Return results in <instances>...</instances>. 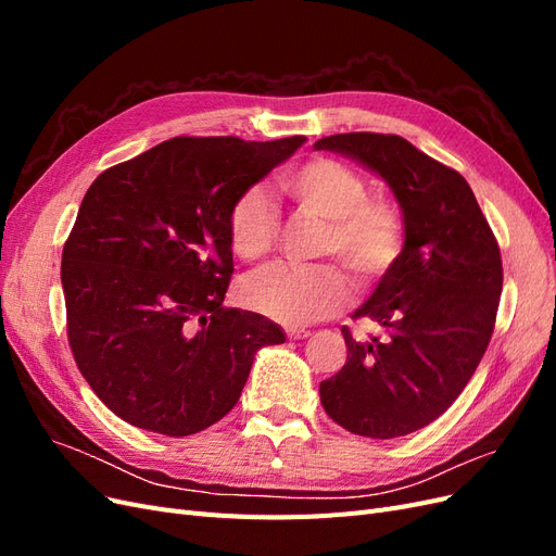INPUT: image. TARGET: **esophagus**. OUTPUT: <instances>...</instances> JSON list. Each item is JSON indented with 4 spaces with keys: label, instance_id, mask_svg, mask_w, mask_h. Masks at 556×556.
<instances>
[{
    "label": "esophagus",
    "instance_id": "34e87169",
    "mask_svg": "<svg viewBox=\"0 0 556 556\" xmlns=\"http://www.w3.org/2000/svg\"><path fill=\"white\" fill-rule=\"evenodd\" d=\"M311 331L308 329H296V327H292V329H288V339H294V341H299V339H306Z\"/></svg>",
    "mask_w": 556,
    "mask_h": 556
}]
</instances>
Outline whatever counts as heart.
I'll return each mask as SVG.
<instances>
[{"label":"heart","mask_w":556,"mask_h":556,"mask_svg":"<svg viewBox=\"0 0 556 556\" xmlns=\"http://www.w3.org/2000/svg\"><path fill=\"white\" fill-rule=\"evenodd\" d=\"M294 208L325 223L319 257H336L368 290L392 271L406 243V220L392 197L368 194L366 178L352 166L313 157L278 180ZM231 252L243 262H260L278 243V215L260 188H248L231 201L227 213ZM241 299L248 308L282 325H308L341 311L350 299V285L339 266L299 271L271 266L250 276Z\"/></svg>","instance_id":"obj_1"}]
</instances>
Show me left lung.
<instances>
[{"instance_id":"8db88e82","label":"left lung","mask_w":556,"mask_h":556,"mask_svg":"<svg viewBox=\"0 0 556 556\" xmlns=\"http://www.w3.org/2000/svg\"><path fill=\"white\" fill-rule=\"evenodd\" d=\"M315 148L382 176L406 220L399 262L352 315L382 333L357 341L343 327L348 362L319 382L336 425L399 439L441 417L476 374L494 333L501 250L466 178L396 134H333Z\"/></svg>"}]
</instances>
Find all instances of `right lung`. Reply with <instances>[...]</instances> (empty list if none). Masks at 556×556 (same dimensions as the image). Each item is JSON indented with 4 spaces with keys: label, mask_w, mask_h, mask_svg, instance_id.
<instances>
[{
    "label": "right lung",
    "mask_w": 556,
    "mask_h": 556,
    "mask_svg": "<svg viewBox=\"0 0 556 556\" xmlns=\"http://www.w3.org/2000/svg\"><path fill=\"white\" fill-rule=\"evenodd\" d=\"M306 137H176L99 174L62 250L78 371L125 422L190 435L223 419L255 352L285 343L260 313L225 308L231 201Z\"/></svg>",
    "instance_id": "add662e5"
}]
</instances>
